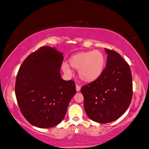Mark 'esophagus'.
Masks as SVG:
<instances>
[{
	"mask_svg": "<svg viewBox=\"0 0 149 149\" xmlns=\"http://www.w3.org/2000/svg\"><path fill=\"white\" fill-rule=\"evenodd\" d=\"M80 89H81V87L79 86V85H77L76 84V91L77 92H79V91H80Z\"/></svg>",
	"mask_w": 149,
	"mask_h": 149,
	"instance_id": "obj_1",
	"label": "esophagus"
}]
</instances>
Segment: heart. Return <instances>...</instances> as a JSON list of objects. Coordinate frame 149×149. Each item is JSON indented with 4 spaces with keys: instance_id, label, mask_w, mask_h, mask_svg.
Returning a JSON list of instances; mask_svg holds the SVG:
<instances>
[{
    "instance_id": "heart-1",
    "label": "heart",
    "mask_w": 149,
    "mask_h": 149,
    "mask_svg": "<svg viewBox=\"0 0 149 149\" xmlns=\"http://www.w3.org/2000/svg\"><path fill=\"white\" fill-rule=\"evenodd\" d=\"M68 64L62 65V70L67 75L72 74L70 67L78 70L79 77L83 81L91 83L96 81L104 72L106 58L104 53L98 50L79 52L71 56Z\"/></svg>"
}]
</instances>
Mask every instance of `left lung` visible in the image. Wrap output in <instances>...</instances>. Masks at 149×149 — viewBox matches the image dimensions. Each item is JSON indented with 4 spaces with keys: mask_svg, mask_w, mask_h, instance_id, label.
Returning a JSON list of instances; mask_svg holds the SVG:
<instances>
[{
    "mask_svg": "<svg viewBox=\"0 0 149 149\" xmlns=\"http://www.w3.org/2000/svg\"><path fill=\"white\" fill-rule=\"evenodd\" d=\"M107 61L102 75L84 86V107L96 122L116 121L126 111L132 98V77L129 65L116 51L104 49Z\"/></svg>",
    "mask_w": 149,
    "mask_h": 149,
    "instance_id": "8db88e82",
    "label": "left lung"
}]
</instances>
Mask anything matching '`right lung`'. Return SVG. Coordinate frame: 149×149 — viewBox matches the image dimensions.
<instances>
[{
	"mask_svg": "<svg viewBox=\"0 0 149 149\" xmlns=\"http://www.w3.org/2000/svg\"><path fill=\"white\" fill-rule=\"evenodd\" d=\"M63 53L42 47L21 65L15 81V96L21 112L33 126L48 128L63 119L75 93L74 81L61 78Z\"/></svg>",
	"mask_w": 149,
	"mask_h": 149,
	"instance_id": "obj_1",
	"label": "right lung"
}]
</instances>
